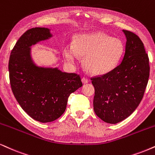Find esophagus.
<instances>
[{"label": "esophagus", "instance_id": "1", "mask_svg": "<svg viewBox=\"0 0 155 155\" xmlns=\"http://www.w3.org/2000/svg\"><path fill=\"white\" fill-rule=\"evenodd\" d=\"M81 81H82V82H83V84H87L88 82H89V79H87V78H85V77H83L82 78Z\"/></svg>", "mask_w": 155, "mask_h": 155}]
</instances>
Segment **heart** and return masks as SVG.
<instances>
[{"instance_id": "obj_1", "label": "heart", "mask_w": 155, "mask_h": 155, "mask_svg": "<svg viewBox=\"0 0 155 155\" xmlns=\"http://www.w3.org/2000/svg\"><path fill=\"white\" fill-rule=\"evenodd\" d=\"M124 51V46L118 38H111L102 32L79 35L73 46H67L64 51L66 61L74 64L77 56L84 57V66L89 73L103 75L117 67Z\"/></svg>"}]
</instances>
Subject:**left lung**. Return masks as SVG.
<instances>
[{"instance_id": "obj_1", "label": "left lung", "mask_w": 155, "mask_h": 155, "mask_svg": "<svg viewBox=\"0 0 155 155\" xmlns=\"http://www.w3.org/2000/svg\"><path fill=\"white\" fill-rule=\"evenodd\" d=\"M127 42L122 61L114 69L91 78L94 110L105 122L117 124L134 112L142 101L150 76L148 55L141 39L123 30Z\"/></svg>"}]
</instances>
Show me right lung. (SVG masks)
I'll use <instances>...</instances> for the list:
<instances>
[{
  "label": "right lung",
  "mask_w": 155,
  "mask_h": 155,
  "mask_svg": "<svg viewBox=\"0 0 155 155\" xmlns=\"http://www.w3.org/2000/svg\"><path fill=\"white\" fill-rule=\"evenodd\" d=\"M47 28H33L18 40L9 58L10 83L18 102L35 120L51 122L66 110L68 98L82 87L79 75L37 66L31 46L53 36Z\"/></svg>",
  "instance_id": "add662e5"
}]
</instances>
